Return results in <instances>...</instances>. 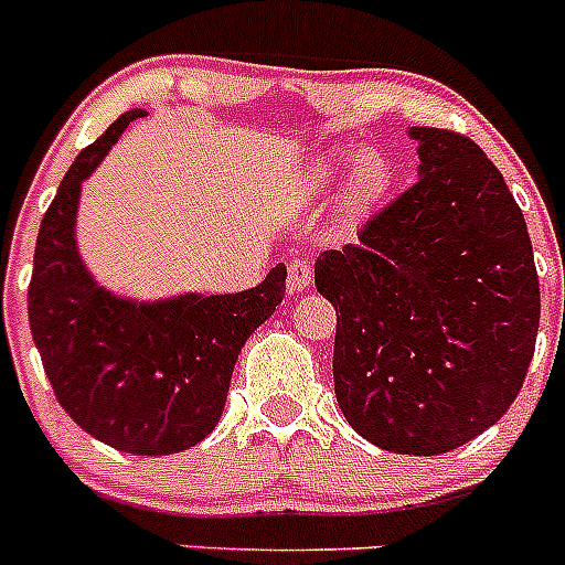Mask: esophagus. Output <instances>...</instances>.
Masks as SVG:
<instances>
[{"instance_id":"obj_1","label":"esophagus","mask_w":565,"mask_h":565,"mask_svg":"<svg viewBox=\"0 0 565 565\" xmlns=\"http://www.w3.org/2000/svg\"><path fill=\"white\" fill-rule=\"evenodd\" d=\"M311 286V266H308L306 259H294L291 266H288V291L299 294L306 291Z\"/></svg>"}]
</instances>
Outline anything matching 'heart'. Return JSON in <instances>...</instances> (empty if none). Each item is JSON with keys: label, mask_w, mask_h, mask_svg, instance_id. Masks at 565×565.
<instances>
[{"label": "heart", "mask_w": 565, "mask_h": 565, "mask_svg": "<svg viewBox=\"0 0 565 565\" xmlns=\"http://www.w3.org/2000/svg\"><path fill=\"white\" fill-rule=\"evenodd\" d=\"M344 173L349 178L344 179L342 186V217L344 223H356L391 189L393 163L379 149H362V152L344 147L331 149V152L319 154L317 161L306 169L299 189L306 194H328L331 189H337Z\"/></svg>", "instance_id": "b5f03b06"}]
</instances>
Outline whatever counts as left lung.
Returning <instances> with one entry per match:
<instances>
[{"label":"left lung","mask_w":565,"mask_h":565,"mask_svg":"<svg viewBox=\"0 0 565 565\" xmlns=\"http://www.w3.org/2000/svg\"><path fill=\"white\" fill-rule=\"evenodd\" d=\"M418 181L359 243L317 257L337 308L333 387L353 430L398 456H441L515 402L535 356L541 286L503 174L463 135L411 127Z\"/></svg>","instance_id":"1"}]
</instances>
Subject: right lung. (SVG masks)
<instances>
[{"label": "right lung", "mask_w": 565, "mask_h": 565, "mask_svg": "<svg viewBox=\"0 0 565 565\" xmlns=\"http://www.w3.org/2000/svg\"><path fill=\"white\" fill-rule=\"evenodd\" d=\"M141 115L115 118L64 174L39 228L28 317L53 393L84 433L132 456H172L221 422L243 344L282 302L286 266L217 297L138 302L98 286L76 243L82 183Z\"/></svg>", "instance_id": "obj_1"}]
</instances>
